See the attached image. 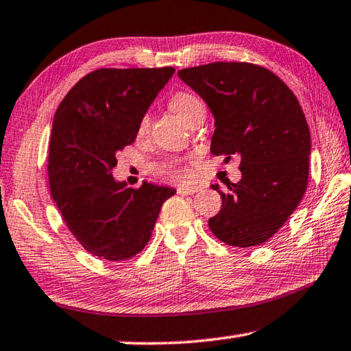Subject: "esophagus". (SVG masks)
<instances>
[{
    "instance_id": "obj_1",
    "label": "esophagus",
    "mask_w": 351,
    "mask_h": 351,
    "mask_svg": "<svg viewBox=\"0 0 351 351\" xmlns=\"http://www.w3.org/2000/svg\"><path fill=\"white\" fill-rule=\"evenodd\" d=\"M176 192L180 195H193V193L199 192V189L193 187V186H181V187L176 189Z\"/></svg>"
}]
</instances>
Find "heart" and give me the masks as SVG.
Listing matches in <instances>:
<instances>
[{
    "mask_svg": "<svg viewBox=\"0 0 351 351\" xmlns=\"http://www.w3.org/2000/svg\"><path fill=\"white\" fill-rule=\"evenodd\" d=\"M169 105L170 108L173 110L184 122L189 123L190 127L197 125L198 122H203L206 114L204 105L201 104V100L197 96H193V94H190L187 91H176L173 96L170 97ZM148 128H150V116L144 114L139 119L138 134L145 136L148 133ZM164 173L180 181H189L190 178H192V171L187 167L186 161L167 165V167L164 169Z\"/></svg>",
    "mask_w": 351,
    "mask_h": 351,
    "instance_id": "heart-1",
    "label": "heart"
}]
</instances>
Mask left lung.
I'll return each instance as SVG.
<instances>
[{"label":"left lung","instance_id":"8db88e82","mask_svg":"<svg viewBox=\"0 0 351 351\" xmlns=\"http://www.w3.org/2000/svg\"><path fill=\"white\" fill-rule=\"evenodd\" d=\"M215 117L210 152L240 158L241 180L228 184L209 228L229 246L268 241L299 206L308 184L311 138L294 93L260 64L213 62L178 71Z\"/></svg>","mask_w":351,"mask_h":351}]
</instances>
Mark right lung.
Instances as JSON below:
<instances>
[{
	"instance_id": "obj_1",
	"label": "right lung",
	"mask_w": 351,
	"mask_h": 351,
	"mask_svg": "<svg viewBox=\"0 0 351 351\" xmlns=\"http://www.w3.org/2000/svg\"><path fill=\"white\" fill-rule=\"evenodd\" d=\"M175 68H100L75 83L58 105L47 175L52 199L86 252L110 261L134 257L150 240L159 210L176 190L144 182L127 187L111 170L132 145L139 119Z\"/></svg>"
}]
</instances>
